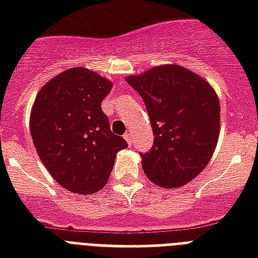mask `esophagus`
<instances>
[{
  "label": "esophagus",
  "instance_id": "esophagus-1",
  "mask_svg": "<svg viewBox=\"0 0 258 258\" xmlns=\"http://www.w3.org/2000/svg\"><path fill=\"white\" fill-rule=\"evenodd\" d=\"M124 139L127 141V143H128V145H131V142H133V137H131V134H128V133L125 134Z\"/></svg>",
  "mask_w": 258,
  "mask_h": 258
}]
</instances>
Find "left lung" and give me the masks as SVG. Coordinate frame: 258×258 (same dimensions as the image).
I'll list each match as a JSON object with an SVG mask.
<instances>
[{"mask_svg":"<svg viewBox=\"0 0 258 258\" xmlns=\"http://www.w3.org/2000/svg\"><path fill=\"white\" fill-rule=\"evenodd\" d=\"M142 96L155 135L142 167L151 182L175 188L208 166L220 137V100L205 79L176 64L125 78Z\"/></svg>","mask_w":258,"mask_h":258,"instance_id":"8db88e82","label":"left lung"}]
</instances>
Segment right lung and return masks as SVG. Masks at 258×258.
Masks as SVG:
<instances>
[{
  "label": "right lung",
  "mask_w": 258,
  "mask_h": 258,
  "mask_svg": "<svg viewBox=\"0 0 258 258\" xmlns=\"http://www.w3.org/2000/svg\"><path fill=\"white\" fill-rule=\"evenodd\" d=\"M111 88L96 72L75 67L50 79L34 99L29 120L34 147L53 179L72 192L101 190L117 151L127 147L101 111Z\"/></svg>",
  "instance_id": "1"
}]
</instances>
